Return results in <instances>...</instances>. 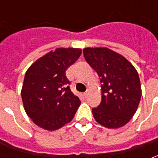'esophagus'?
I'll list each match as a JSON object with an SVG mask.
<instances>
[{
  "mask_svg": "<svg viewBox=\"0 0 158 158\" xmlns=\"http://www.w3.org/2000/svg\"><path fill=\"white\" fill-rule=\"evenodd\" d=\"M82 96H83V97H84V98H86V97H87V96H88V92L83 93Z\"/></svg>",
  "mask_w": 158,
  "mask_h": 158,
  "instance_id": "obj_1",
  "label": "esophagus"
}]
</instances>
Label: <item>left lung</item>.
<instances>
[{
  "mask_svg": "<svg viewBox=\"0 0 158 158\" xmlns=\"http://www.w3.org/2000/svg\"><path fill=\"white\" fill-rule=\"evenodd\" d=\"M83 52L102 83V102L92 109L94 118L108 129L125 125L135 113L141 97L136 69L124 56L106 47H87Z\"/></svg>",
  "mask_w": 158,
  "mask_h": 158,
  "instance_id": "8db88e82",
  "label": "left lung"
}]
</instances>
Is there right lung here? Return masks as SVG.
<instances>
[{
  "instance_id": "add662e5",
  "label": "right lung",
  "mask_w": 158,
  "mask_h": 158,
  "mask_svg": "<svg viewBox=\"0 0 158 158\" xmlns=\"http://www.w3.org/2000/svg\"><path fill=\"white\" fill-rule=\"evenodd\" d=\"M82 53L79 48H56L26 71L21 96L27 115L36 125L56 130L72 121L80 105L69 88L66 70Z\"/></svg>"
}]
</instances>
